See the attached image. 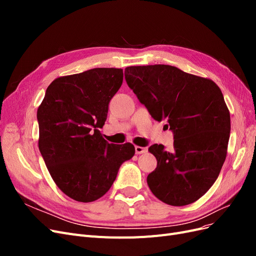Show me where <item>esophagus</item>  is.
I'll use <instances>...</instances> for the list:
<instances>
[{
	"label": "esophagus",
	"mask_w": 256,
	"mask_h": 256,
	"mask_svg": "<svg viewBox=\"0 0 256 256\" xmlns=\"http://www.w3.org/2000/svg\"><path fill=\"white\" fill-rule=\"evenodd\" d=\"M134 150H136V154H144V152H147L146 147H141V146H136Z\"/></svg>",
	"instance_id": "34e87169"
}]
</instances>
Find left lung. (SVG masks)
Listing matches in <instances>:
<instances>
[{
	"label": "left lung",
	"instance_id": "8db88e82",
	"mask_svg": "<svg viewBox=\"0 0 256 256\" xmlns=\"http://www.w3.org/2000/svg\"><path fill=\"white\" fill-rule=\"evenodd\" d=\"M125 79L154 120H166L174 148L161 144L148 152L157 168L147 184L162 202L184 206L212 187L226 161L230 118L221 90L209 79L170 65L130 66Z\"/></svg>",
	"mask_w": 256,
	"mask_h": 256
}]
</instances>
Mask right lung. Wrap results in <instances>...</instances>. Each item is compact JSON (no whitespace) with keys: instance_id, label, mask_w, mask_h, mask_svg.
<instances>
[{"instance_id":"add662e5","label":"right lung","mask_w":256,"mask_h":256,"mask_svg":"<svg viewBox=\"0 0 256 256\" xmlns=\"http://www.w3.org/2000/svg\"><path fill=\"white\" fill-rule=\"evenodd\" d=\"M122 78L118 68L60 76L49 85L37 110L44 164L58 187L78 202L104 196L120 166L136 152L131 143L110 144L99 131Z\"/></svg>"}]
</instances>
